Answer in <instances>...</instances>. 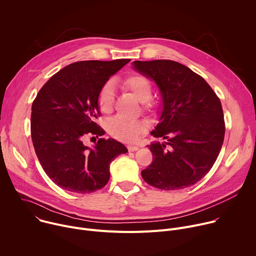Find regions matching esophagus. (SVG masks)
<instances>
[{"mask_svg": "<svg viewBox=\"0 0 256 256\" xmlns=\"http://www.w3.org/2000/svg\"><path fill=\"white\" fill-rule=\"evenodd\" d=\"M128 149L130 152H134V151L138 150V146H136V144H128Z\"/></svg>", "mask_w": 256, "mask_h": 256, "instance_id": "1", "label": "esophagus"}]
</instances>
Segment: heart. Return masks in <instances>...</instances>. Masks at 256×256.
I'll use <instances>...</instances> for the list:
<instances>
[{"mask_svg": "<svg viewBox=\"0 0 256 256\" xmlns=\"http://www.w3.org/2000/svg\"><path fill=\"white\" fill-rule=\"evenodd\" d=\"M124 86L128 89L134 96L142 103L144 107L149 106V100L152 97L153 89L150 81L142 75H132L124 80ZM114 101V86L112 82H107L99 91L97 104L100 112L107 114L112 110ZM108 134L114 138L124 142L136 140L144 130V124L140 120H126L122 116H116L106 124Z\"/></svg>", "mask_w": 256, "mask_h": 256, "instance_id": "obj_1", "label": "heart"}]
</instances>
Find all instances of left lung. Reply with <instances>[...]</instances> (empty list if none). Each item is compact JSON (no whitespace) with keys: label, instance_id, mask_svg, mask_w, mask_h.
<instances>
[{"label":"left lung","instance_id":"obj_1","mask_svg":"<svg viewBox=\"0 0 256 256\" xmlns=\"http://www.w3.org/2000/svg\"><path fill=\"white\" fill-rule=\"evenodd\" d=\"M132 68L159 88L162 112L151 134L166 140L148 146L153 162L142 171V179L164 190L196 184L212 167L224 142L220 99L204 78L177 62L134 60Z\"/></svg>","mask_w":256,"mask_h":256}]
</instances>
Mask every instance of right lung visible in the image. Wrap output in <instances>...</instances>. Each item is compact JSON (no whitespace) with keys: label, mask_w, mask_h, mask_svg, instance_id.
I'll return each instance as SVG.
<instances>
[{"label":"right lung","mask_w":256,"mask_h":256,"mask_svg":"<svg viewBox=\"0 0 256 256\" xmlns=\"http://www.w3.org/2000/svg\"><path fill=\"white\" fill-rule=\"evenodd\" d=\"M130 60H83L54 74L32 103L31 138L48 176L64 190L90 194L106 186L109 165L128 149L114 138H99L92 148L86 134L103 136L95 122L97 97L112 75Z\"/></svg>","instance_id":"1"}]
</instances>
